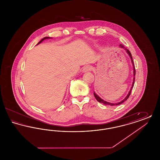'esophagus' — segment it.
I'll return each instance as SVG.
<instances>
[{
  "label": "esophagus",
  "mask_w": 160,
  "mask_h": 160,
  "mask_svg": "<svg viewBox=\"0 0 160 160\" xmlns=\"http://www.w3.org/2000/svg\"><path fill=\"white\" fill-rule=\"evenodd\" d=\"M91 67L89 66V65H86V66H84L83 69H82V72H88L89 71L91 70Z\"/></svg>",
  "instance_id": "34e87169"
}]
</instances>
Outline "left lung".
<instances>
[{"label":"left lung","mask_w":160,"mask_h":160,"mask_svg":"<svg viewBox=\"0 0 160 160\" xmlns=\"http://www.w3.org/2000/svg\"><path fill=\"white\" fill-rule=\"evenodd\" d=\"M119 47L120 48H123V49H125V50L126 51V52H127V53L128 54V56H129V58H130V59H131V63H132V67H133V75H134V77H133V82H132V86H131V89H130V90H129V92H128V93L127 94V97L124 98V99L122 100L121 101H120V102H116V103H112V102H107L106 101H104V99H102V98H101L100 97H99V96L96 93H95V92H93V95H94V97H95V98H96V99L100 102V103H102V104H104V105H108V106H118V105H119V104H121L122 103H123L124 101H125L126 100H127V99L129 98V95H130V94H131V90H132V88H133V86H134V81H135V75H136V70H135V67H134V63H133V60H132V56H131V54L130 53V52H129V50H128V49H127L125 47H124V46H123L122 44H120L119 45Z\"/></svg>","instance_id":"8db88e82"}]
</instances>
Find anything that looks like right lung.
I'll return each mask as SVG.
<instances>
[{
	"label": "right lung",
	"instance_id": "obj_1",
	"mask_svg": "<svg viewBox=\"0 0 160 160\" xmlns=\"http://www.w3.org/2000/svg\"><path fill=\"white\" fill-rule=\"evenodd\" d=\"M52 37H44V38H42V39H41L39 42H38V44H37V45H38L39 44H40L41 42H42L44 40H45V39H52Z\"/></svg>",
	"mask_w": 160,
	"mask_h": 160
}]
</instances>
